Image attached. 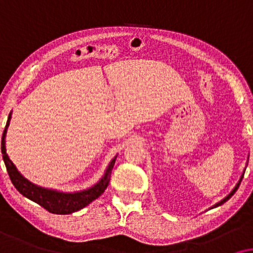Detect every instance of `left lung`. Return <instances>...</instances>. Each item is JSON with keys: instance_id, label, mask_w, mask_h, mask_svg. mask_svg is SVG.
Segmentation results:
<instances>
[{"instance_id": "8db88e82", "label": "left lung", "mask_w": 253, "mask_h": 253, "mask_svg": "<svg viewBox=\"0 0 253 253\" xmlns=\"http://www.w3.org/2000/svg\"><path fill=\"white\" fill-rule=\"evenodd\" d=\"M244 172H245V171H244ZM244 172H243V173H242V176H241V179H240V181H238V183L236 184V186H235V187H234V190H232V191L230 192V193H229V194L227 195V197H225V198H224V199H222V200L220 201V203L215 204V205H214V206H213V207H211V208H215V207H217V206H221V205H222V204H224V203H225V201H228L229 199H230V198L232 197V195H234V194H235V192H236V191H237V188H238V187H240V184H241V181H242V179H243Z\"/></svg>"}]
</instances>
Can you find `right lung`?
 Masks as SVG:
<instances>
[{
    "label": "right lung",
    "mask_w": 253,
    "mask_h": 253,
    "mask_svg": "<svg viewBox=\"0 0 253 253\" xmlns=\"http://www.w3.org/2000/svg\"><path fill=\"white\" fill-rule=\"evenodd\" d=\"M10 119H11V112L8 117L6 121L4 132L2 135L1 142V150L3 155V161H4L6 171H8L10 179H11L13 186L17 188L19 193L24 195L28 199L35 201L40 206L48 211L49 213L66 215L72 214L74 211L82 210L87 206L90 203L100 197L105 191V188L109 185L111 179V172H112L113 166L116 163L117 156L110 162L109 167L105 171V174L102 177L98 183L89 187L87 190H83L80 192H74V193H66V192H60L56 190H50V188H45L38 185L31 183V181L26 179L23 174L17 170L15 164L10 160L5 149V134L8 129Z\"/></svg>",
    "instance_id": "1"
}]
</instances>
